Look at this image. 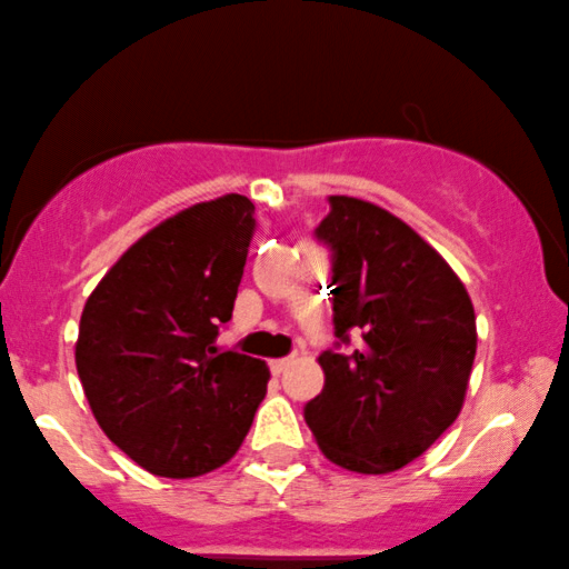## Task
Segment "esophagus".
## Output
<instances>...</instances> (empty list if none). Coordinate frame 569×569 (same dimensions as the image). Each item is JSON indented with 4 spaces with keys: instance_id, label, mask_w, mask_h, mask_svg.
I'll use <instances>...</instances> for the list:
<instances>
[{
    "instance_id": "1",
    "label": "esophagus",
    "mask_w": 569,
    "mask_h": 569,
    "mask_svg": "<svg viewBox=\"0 0 569 569\" xmlns=\"http://www.w3.org/2000/svg\"><path fill=\"white\" fill-rule=\"evenodd\" d=\"M291 361L295 359H274V361H270V370H272V376H280V372H286L291 367Z\"/></svg>"
}]
</instances>
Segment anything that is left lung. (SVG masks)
<instances>
[{"label":"left lung","mask_w":569,"mask_h":569,"mask_svg":"<svg viewBox=\"0 0 569 569\" xmlns=\"http://www.w3.org/2000/svg\"><path fill=\"white\" fill-rule=\"evenodd\" d=\"M318 240L332 248L335 337L323 391L305 405L337 467L386 476L421 457L457 421L476 361V310L459 274L402 218L329 197ZM337 342V346H340Z\"/></svg>","instance_id":"left-lung-1"}]
</instances>
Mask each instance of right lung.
Segmentation results:
<instances>
[{
  "mask_svg": "<svg viewBox=\"0 0 569 569\" xmlns=\"http://www.w3.org/2000/svg\"><path fill=\"white\" fill-rule=\"evenodd\" d=\"M253 202L223 193L167 218L86 299L74 365L102 432L161 478L227 465L267 395L261 359L218 351L232 318Z\"/></svg>",
  "mask_w": 569,
  "mask_h": 569,
  "instance_id": "add662e5",
  "label": "right lung"
}]
</instances>
